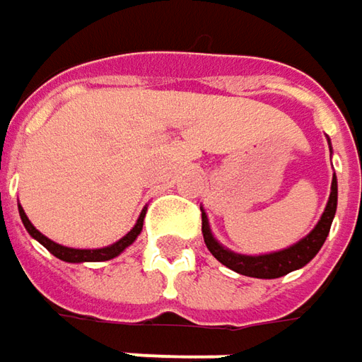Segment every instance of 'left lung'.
I'll list each match as a JSON object with an SVG mask.
<instances>
[{"mask_svg":"<svg viewBox=\"0 0 362 362\" xmlns=\"http://www.w3.org/2000/svg\"><path fill=\"white\" fill-rule=\"evenodd\" d=\"M328 145H330V139H328ZM330 153H332V146H330ZM337 202H339V183H337V175H332L330 195H328L327 207L318 219V223L300 242L292 243L290 247H284V250H278V252L259 254V256H245V254H238L230 247L221 245L216 240V235L211 233L207 214L202 207L203 240H205V245L214 254V257L219 259L223 266H228L230 270L238 272L242 276H250V278H264V280L280 278V276H286L290 272L304 268L320 252L322 243L327 242L328 231H330L332 219L337 214Z\"/></svg>","mask_w":362,"mask_h":362,"instance_id":"left-lung-1","label":"left lung"}]
</instances>
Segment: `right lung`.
I'll return each mask as SVG.
<instances>
[{
    "mask_svg": "<svg viewBox=\"0 0 362 362\" xmlns=\"http://www.w3.org/2000/svg\"><path fill=\"white\" fill-rule=\"evenodd\" d=\"M18 209H20V217H21V223H23V228L28 230V233L37 240V242L42 243L46 250H48L49 254H54V256L58 257V259H62V262H68V264H82V262H106V259H112V257L120 256L129 245H131L136 238H139V233L143 231V221H145V214H146V207L141 211V216L136 219V223H134V228H132L127 235H122L119 242L110 243V245H106V247H96V250H82V247H68V245H62V243H56L52 242L49 238H46L42 231H37L34 228V223L28 219L25 216V211H23V207L18 205Z\"/></svg>",
    "mask_w": 362,
    "mask_h": 362,
    "instance_id": "right-lung-1",
    "label": "right lung"
}]
</instances>
